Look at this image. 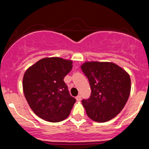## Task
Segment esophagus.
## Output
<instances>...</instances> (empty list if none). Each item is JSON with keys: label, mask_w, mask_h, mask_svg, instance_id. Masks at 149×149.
I'll use <instances>...</instances> for the list:
<instances>
[{"label": "esophagus", "mask_w": 149, "mask_h": 149, "mask_svg": "<svg viewBox=\"0 0 149 149\" xmlns=\"http://www.w3.org/2000/svg\"><path fill=\"white\" fill-rule=\"evenodd\" d=\"M76 99L78 102H80V101L81 100V96H80V95H78V96L76 97Z\"/></svg>", "instance_id": "1"}]
</instances>
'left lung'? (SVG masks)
Returning a JSON list of instances; mask_svg holds the SVG:
<instances>
[{
    "instance_id": "left-lung-1",
    "label": "left lung",
    "mask_w": 149,
    "mask_h": 149,
    "mask_svg": "<svg viewBox=\"0 0 149 149\" xmlns=\"http://www.w3.org/2000/svg\"><path fill=\"white\" fill-rule=\"evenodd\" d=\"M80 68L88 78L92 90L90 98L82 101L87 115L98 123L115 118L130 94V75L118 65L107 61H85Z\"/></svg>"
}]
</instances>
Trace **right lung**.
I'll return each mask as SVG.
<instances>
[{"label":"right lung","mask_w":149,"mask_h":149,"mask_svg":"<svg viewBox=\"0 0 149 149\" xmlns=\"http://www.w3.org/2000/svg\"><path fill=\"white\" fill-rule=\"evenodd\" d=\"M72 67V60L45 57L25 71L24 94L31 109L40 118L57 123L69 116L76 99L70 95L64 78Z\"/></svg>","instance_id":"obj_1"}]
</instances>
